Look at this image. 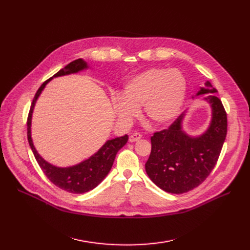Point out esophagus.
Masks as SVG:
<instances>
[{"label":"esophagus","mask_w":250,"mask_h":250,"mask_svg":"<svg viewBox=\"0 0 250 250\" xmlns=\"http://www.w3.org/2000/svg\"><path fill=\"white\" fill-rule=\"evenodd\" d=\"M141 138H142V135H140L139 133H135V134L129 136V139H128V140H129V142H137V141H139Z\"/></svg>","instance_id":"1"}]
</instances>
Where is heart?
I'll list each match as a JSON object with an SVG mask.
<instances>
[{"mask_svg": "<svg viewBox=\"0 0 250 250\" xmlns=\"http://www.w3.org/2000/svg\"><path fill=\"white\" fill-rule=\"evenodd\" d=\"M188 91L187 79L177 69L153 68L126 82L114 109L124 123L132 122L143 106L146 120L155 126L171 124L180 113Z\"/></svg>", "mask_w": 250, "mask_h": 250, "instance_id": "b5f03b06", "label": "heart"}]
</instances>
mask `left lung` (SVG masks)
<instances>
[{"mask_svg": "<svg viewBox=\"0 0 250 250\" xmlns=\"http://www.w3.org/2000/svg\"><path fill=\"white\" fill-rule=\"evenodd\" d=\"M213 93L217 90L207 81L195 95L208 94L204 100L212 108L211 122L205 133L193 137L182 129L185 111L167 129L151 137L146 172L166 192L180 194L199 187L218 161L227 135V114L221 100Z\"/></svg>", "mask_w": 250, "mask_h": 250, "instance_id": "8db88e82", "label": "left lung"}]
</instances>
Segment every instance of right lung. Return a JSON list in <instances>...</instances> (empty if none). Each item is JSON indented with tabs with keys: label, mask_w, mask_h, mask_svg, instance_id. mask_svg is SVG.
Instances as JSON below:
<instances>
[{
	"label": "right lung",
	"mask_w": 250,
	"mask_h": 250,
	"mask_svg": "<svg viewBox=\"0 0 250 250\" xmlns=\"http://www.w3.org/2000/svg\"><path fill=\"white\" fill-rule=\"evenodd\" d=\"M88 68L89 67L87 62L83 59H78L65 65L63 69L60 70L56 75H54V77L46 80L36 92L27 120V138L29 146L34 154L38 165L41 166L45 176L55 186L72 193H85L89 190H92L106 177L113 165V161L118 150H121L128 140L127 135L106 141L94 155H92L81 163L70 167H58L45 161L35 149L31 138V120L36 100L41 96L42 92L47 83H49L54 78L76 74L87 70Z\"/></svg>",
	"instance_id": "1"
}]
</instances>
